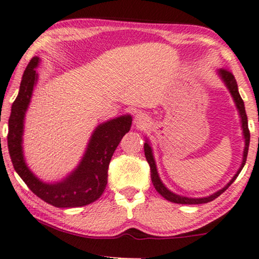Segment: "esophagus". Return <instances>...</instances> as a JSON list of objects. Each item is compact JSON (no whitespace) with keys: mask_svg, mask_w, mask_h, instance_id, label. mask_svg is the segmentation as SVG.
I'll return each instance as SVG.
<instances>
[{"mask_svg":"<svg viewBox=\"0 0 259 259\" xmlns=\"http://www.w3.org/2000/svg\"><path fill=\"white\" fill-rule=\"evenodd\" d=\"M149 117L148 115L144 113H137L135 116V125L140 129H144L149 124Z\"/></svg>","mask_w":259,"mask_h":259,"instance_id":"obj_1","label":"esophagus"}]
</instances>
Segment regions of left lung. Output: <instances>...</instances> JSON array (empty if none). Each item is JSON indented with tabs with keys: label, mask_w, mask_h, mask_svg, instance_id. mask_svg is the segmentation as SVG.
Wrapping results in <instances>:
<instances>
[{
	"label": "left lung",
	"mask_w": 259,
	"mask_h": 259,
	"mask_svg": "<svg viewBox=\"0 0 259 259\" xmlns=\"http://www.w3.org/2000/svg\"><path fill=\"white\" fill-rule=\"evenodd\" d=\"M218 74H219L220 78H221V80L223 81V83L226 84V87L228 88L231 98H233L234 102H235V106H236L237 110H238V114H240L241 128H242V131H243V138H244V143H245L244 150H243V157H242L241 166H240V168L237 169V172L235 173V176L233 177V178H231L229 183L227 184L225 187L221 188V190H219L218 192L213 193V194H210L208 196H203V198H188V196H183V195L176 194V193L169 191L168 188L163 184V181L160 180V177H159V175H158V171H157V165H156V160H154V157H153L152 148H151V145H150L149 140L146 138V141L144 143V152H145L146 160H148V163L150 165V169H151L152 184H153L154 188H156V191L159 193V194L163 196V198H165L171 202L181 203V204H200V203H207V202L213 201L214 199H216L218 196L221 195L222 193L225 192L227 188H228L230 185L234 183L235 179L237 178L238 175H240V172L242 171V168L244 167V165H245L246 156H248V151H249L250 131H249V128H248V117H246L244 102H243L240 93H238L237 82H236V79H235V76L233 75V73L227 71V69L221 68V69H219V71H218Z\"/></svg>",
	"instance_id": "obj_1"
}]
</instances>
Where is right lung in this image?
Here are the masks:
<instances>
[{
  "mask_svg": "<svg viewBox=\"0 0 259 259\" xmlns=\"http://www.w3.org/2000/svg\"><path fill=\"white\" fill-rule=\"evenodd\" d=\"M40 59L33 57L22 76L16 100L11 107L8 149L15 171L38 198L58 208L82 207L98 200L105 192L108 166L114 151L133 123L131 115H123L99 124L93 131L80 163L68 176L55 183L40 180L28 167L23 153L24 118L38 80L36 67Z\"/></svg>",
  "mask_w": 259,
  "mask_h": 259,
  "instance_id": "obj_1",
  "label": "right lung"
}]
</instances>
